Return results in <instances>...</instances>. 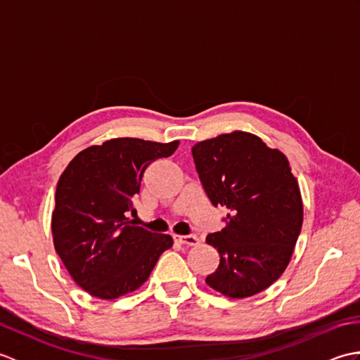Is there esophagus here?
Masks as SVG:
<instances>
[{
  "label": "esophagus",
  "instance_id": "obj_1",
  "mask_svg": "<svg viewBox=\"0 0 360 360\" xmlns=\"http://www.w3.org/2000/svg\"><path fill=\"white\" fill-rule=\"evenodd\" d=\"M173 240L176 243H179V244H186V246H188V248L190 246H198V244H200V238H198V236H195V235H186V236L174 235Z\"/></svg>",
  "mask_w": 360,
  "mask_h": 360
}]
</instances>
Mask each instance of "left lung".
Wrapping results in <instances>:
<instances>
[{"mask_svg": "<svg viewBox=\"0 0 360 360\" xmlns=\"http://www.w3.org/2000/svg\"><path fill=\"white\" fill-rule=\"evenodd\" d=\"M192 153L209 200L229 210L223 231L205 238L219 254L205 283L231 298L262 292L286 271L302 231V193L288 158L240 129L198 142Z\"/></svg>", "mask_w": 360, "mask_h": 360, "instance_id": "1", "label": "left lung"}]
</instances>
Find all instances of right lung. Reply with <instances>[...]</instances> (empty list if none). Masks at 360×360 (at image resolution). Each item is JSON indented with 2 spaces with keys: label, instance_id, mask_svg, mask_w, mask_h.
I'll return each mask as SVG.
<instances>
[{
  "label": "right lung",
  "instance_id": "right-lung-1",
  "mask_svg": "<svg viewBox=\"0 0 360 360\" xmlns=\"http://www.w3.org/2000/svg\"><path fill=\"white\" fill-rule=\"evenodd\" d=\"M178 145L116 137L80 151L60 176L51 219L53 248L89 295L114 300L134 292L173 246L170 235L134 226L128 213L136 212L133 198L148 165L172 156Z\"/></svg>",
  "mask_w": 360,
  "mask_h": 360
}]
</instances>
